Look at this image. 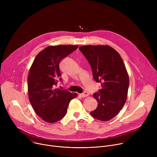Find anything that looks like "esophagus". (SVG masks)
<instances>
[{"label":"esophagus","mask_w":157,"mask_h":157,"mask_svg":"<svg viewBox=\"0 0 157 157\" xmlns=\"http://www.w3.org/2000/svg\"><path fill=\"white\" fill-rule=\"evenodd\" d=\"M89 93L88 92H87V91H84V93H81V94H80V96L82 97V98H85V97H87V96H89Z\"/></svg>","instance_id":"esophagus-1"}]
</instances>
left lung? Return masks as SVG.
<instances>
[{
    "label": "left lung",
    "instance_id": "obj_1",
    "mask_svg": "<svg viewBox=\"0 0 157 157\" xmlns=\"http://www.w3.org/2000/svg\"><path fill=\"white\" fill-rule=\"evenodd\" d=\"M90 64L93 76L101 89L93 94L97 108L90 114L107 121L114 118L125 103L129 86L127 71L120 55L108 45H87L79 48Z\"/></svg>",
    "mask_w": 157,
    "mask_h": 157
}]
</instances>
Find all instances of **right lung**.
I'll list each match as a JSON object with an SVG mask.
<instances>
[{"instance_id": "right-lung-1", "label": "right lung", "mask_w": 157, "mask_h": 157, "mask_svg": "<svg viewBox=\"0 0 157 157\" xmlns=\"http://www.w3.org/2000/svg\"><path fill=\"white\" fill-rule=\"evenodd\" d=\"M75 45L50 46L40 52L30 68L28 77V93L36 114L48 123L63 119L71 99L77 96L66 89H56L62 81L59 64L78 48Z\"/></svg>"}]
</instances>
